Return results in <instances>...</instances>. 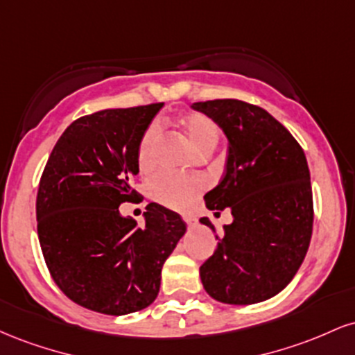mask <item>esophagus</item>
I'll return each mask as SVG.
<instances>
[{
    "mask_svg": "<svg viewBox=\"0 0 355 355\" xmlns=\"http://www.w3.org/2000/svg\"><path fill=\"white\" fill-rule=\"evenodd\" d=\"M183 222H185L187 225H189V227L197 225V220H195L193 217H191V215H183Z\"/></svg>",
    "mask_w": 355,
    "mask_h": 355,
    "instance_id": "esophagus-1",
    "label": "esophagus"
}]
</instances>
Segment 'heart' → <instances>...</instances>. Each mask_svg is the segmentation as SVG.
Listing matches in <instances>:
<instances>
[{
    "label": "heart",
    "mask_w": 355,
    "mask_h": 355,
    "mask_svg": "<svg viewBox=\"0 0 355 355\" xmlns=\"http://www.w3.org/2000/svg\"><path fill=\"white\" fill-rule=\"evenodd\" d=\"M180 128L195 152L211 150L217 145L220 132L218 126L202 113H189L180 120ZM160 128L158 125L148 126L145 135L141 137L138 146V165L141 170H148L153 164L155 148H157ZM200 177H183V175L164 173L157 177L152 183V193L158 202L170 209H185L193 200L195 195L203 189Z\"/></svg>",
    "instance_id": "heart-1"
}]
</instances>
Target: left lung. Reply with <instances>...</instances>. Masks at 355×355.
<instances>
[{
    "instance_id": "obj_1",
    "label": "left lung",
    "mask_w": 355,
    "mask_h": 355,
    "mask_svg": "<svg viewBox=\"0 0 355 355\" xmlns=\"http://www.w3.org/2000/svg\"><path fill=\"white\" fill-rule=\"evenodd\" d=\"M217 123L229 140L225 173L205 195L210 210L229 207L211 257L200 267L207 294L232 305L270 299L302 266L312 237L311 172L302 146L270 113L240 100L191 105ZM203 225L215 227L207 217Z\"/></svg>"
}]
</instances>
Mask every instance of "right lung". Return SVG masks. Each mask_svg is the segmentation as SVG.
Instances as JSON below:
<instances>
[{"instance_id": "1", "label": "right lung", "mask_w": 355, "mask_h": 355, "mask_svg": "<svg viewBox=\"0 0 355 355\" xmlns=\"http://www.w3.org/2000/svg\"><path fill=\"white\" fill-rule=\"evenodd\" d=\"M164 103L101 110L75 120L48 158L38 195V239L48 270L68 299L107 315L148 307L162 267L185 234L177 211L148 203L145 225L118 207L140 198L141 137Z\"/></svg>"}]
</instances>
